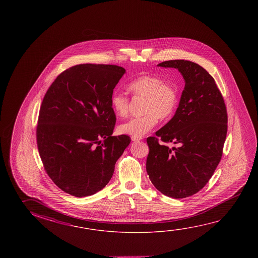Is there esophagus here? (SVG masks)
Wrapping results in <instances>:
<instances>
[{"mask_svg":"<svg viewBox=\"0 0 258 258\" xmlns=\"http://www.w3.org/2000/svg\"><path fill=\"white\" fill-rule=\"evenodd\" d=\"M131 140H132V141H134V142H138V141H140V140H142V138H136V137H131Z\"/></svg>","mask_w":258,"mask_h":258,"instance_id":"esophagus-1","label":"esophagus"}]
</instances>
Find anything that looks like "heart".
<instances>
[{
	"label": "heart",
	"mask_w": 258,
	"mask_h": 258,
	"mask_svg": "<svg viewBox=\"0 0 258 258\" xmlns=\"http://www.w3.org/2000/svg\"><path fill=\"white\" fill-rule=\"evenodd\" d=\"M134 97L144 98L143 116L134 117L118 126V132L141 138L155 127L159 118L167 119L177 108L179 94L175 85L157 76H142L127 85ZM111 108L118 117L127 116L131 100L122 92H115L110 99Z\"/></svg>",
	"instance_id": "heart-1"
}]
</instances>
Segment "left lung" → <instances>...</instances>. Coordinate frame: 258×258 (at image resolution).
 I'll list each match as a JSON object with an SVG mask.
<instances>
[{
    "label": "left lung",
    "mask_w": 258,
    "mask_h": 258,
    "mask_svg": "<svg viewBox=\"0 0 258 258\" xmlns=\"http://www.w3.org/2000/svg\"><path fill=\"white\" fill-rule=\"evenodd\" d=\"M177 68L185 86L175 114L169 122L148 137L147 172L163 195L182 199L207 184L223 154L228 113L215 80L198 63L169 60L158 63ZM178 145L170 149L168 143Z\"/></svg>",
    "instance_id": "left-lung-1"
}]
</instances>
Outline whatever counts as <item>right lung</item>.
<instances>
[{
    "instance_id": "add662e5",
    "label": "right lung",
    "mask_w": 258,
    "mask_h": 258,
    "mask_svg": "<svg viewBox=\"0 0 258 258\" xmlns=\"http://www.w3.org/2000/svg\"><path fill=\"white\" fill-rule=\"evenodd\" d=\"M124 73L114 64H76L61 73L43 98L38 152L47 175L67 194L85 197L103 189L131 143L128 136H111L116 115L110 99Z\"/></svg>"
}]
</instances>
